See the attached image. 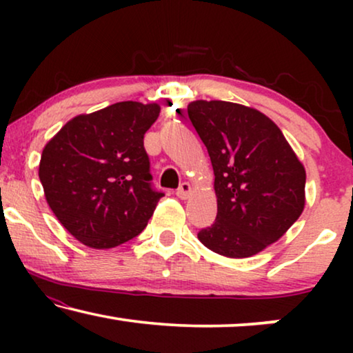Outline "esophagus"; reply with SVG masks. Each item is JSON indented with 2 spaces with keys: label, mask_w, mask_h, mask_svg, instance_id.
<instances>
[{
  "label": "esophagus",
  "mask_w": 353,
  "mask_h": 353,
  "mask_svg": "<svg viewBox=\"0 0 353 353\" xmlns=\"http://www.w3.org/2000/svg\"><path fill=\"white\" fill-rule=\"evenodd\" d=\"M175 194H176L178 197H180V199H186V197L191 194V186H190V183H181L180 188H178Z\"/></svg>",
  "instance_id": "esophagus-1"
}]
</instances>
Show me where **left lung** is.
<instances>
[{
    "mask_svg": "<svg viewBox=\"0 0 353 353\" xmlns=\"http://www.w3.org/2000/svg\"><path fill=\"white\" fill-rule=\"evenodd\" d=\"M188 115L215 173L216 219L197 233L205 248L231 259L278 241L305 205V170L276 123L226 101H194Z\"/></svg>",
    "mask_w": 353,
    "mask_h": 353,
    "instance_id": "1",
    "label": "left lung"
}]
</instances>
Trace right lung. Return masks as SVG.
Listing matches in <instances>:
<instances>
[{"instance_id":"add662e5","label":"right lung","mask_w":353,"mask_h":353,"mask_svg":"<svg viewBox=\"0 0 353 353\" xmlns=\"http://www.w3.org/2000/svg\"><path fill=\"white\" fill-rule=\"evenodd\" d=\"M157 104L123 101L72 119L43 149L38 176L62 226L93 249H110L146 228L163 196L152 186L144 133Z\"/></svg>"}]
</instances>
